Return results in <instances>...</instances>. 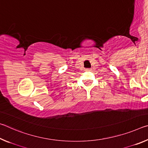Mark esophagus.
<instances>
[{
	"label": "esophagus",
	"instance_id": "obj_1",
	"mask_svg": "<svg viewBox=\"0 0 148 148\" xmlns=\"http://www.w3.org/2000/svg\"><path fill=\"white\" fill-rule=\"evenodd\" d=\"M86 71H91V69H86Z\"/></svg>",
	"mask_w": 148,
	"mask_h": 148
}]
</instances>
